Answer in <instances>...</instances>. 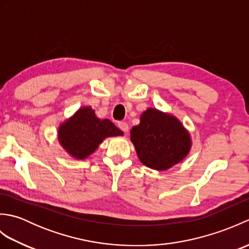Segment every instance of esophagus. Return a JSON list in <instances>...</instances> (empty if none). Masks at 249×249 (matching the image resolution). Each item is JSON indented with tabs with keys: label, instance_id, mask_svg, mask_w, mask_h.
<instances>
[{
	"label": "esophagus",
	"instance_id": "esophagus-1",
	"mask_svg": "<svg viewBox=\"0 0 249 249\" xmlns=\"http://www.w3.org/2000/svg\"><path fill=\"white\" fill-rule=\"evenodd\" d=\"M118 127L122 130V131H124V133H127L128 131V124L127 123H125V122H119L118 123Z\"/></svg>",
	"mask_w": 249,
	"mask_h": 249
}]
</instances>
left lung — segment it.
<instances>
[{
	"label": "left lung",
	"instance_id": "obj_1",
	"mask_svg": "<svg viewBox=\"0 0 249 249\" xmlns=\"http://www.w3.org/2000/svg\"><path fill=\"white\" fill-rule=\"evenodd\" d=\"M140 161L155 170H166L188 154L189 134L178 119L156 109L142 113L140 124L130 130Z\"/></svg>",
	"mask_w": 249,
	"mask_h": 249
}]
</instances>
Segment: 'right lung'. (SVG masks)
Listing matches in <instances>:
<instances>
[{"label":"right lung","instance_id":"right-lung-1","mask_svg":"<svg viewBox=\"0 0 249 249\" xmlns=\"http://www.w3.org/2000/svg\"><path fill=\"white\" fill-rule=\"evenodd\" d=\"M120 130L108 119L99 120L89 107L79 109L75 115L59 128L62 146L78 160H83L97 149L106 137L122 136Z\"/></svg>","mask_w":249,"mask_h":249}]
</instances>
